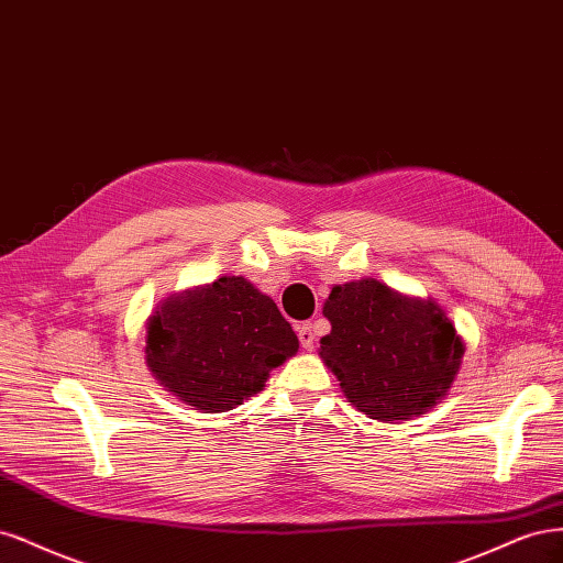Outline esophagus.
Masks as SVG:
<instances>
[{
    "mask_svg": "<svg viewBox=\"0 0 563 563\" xmlns=\"http://www.w3.org/2000/svg\"><path fill=\"white\" fill-rule=\"evenodd\" d=\"M297 336H299L301 346H303L306 351H311V349L316 346V328H313L311 322H301V324H297Z\"/></svg>",
    "mask_w": 563,
    "mask_h": 563,
    "instance_id": "34e87169",
    "label": "esophagus"
}]
</instances>
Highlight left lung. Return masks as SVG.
<instances>
[{
  "label": "left lung",
  "instance_id": "left-lung-1",
  "mask_svg": "<svg viewBox=\"0 0 563 563\" xmlns=\"http://www.w3.org/2000/svg\"><path fill=\"white\" fill-rule=\"evenodd\" d=\"M320 357L346 400L374 421H409L438 405L461 372L465 343L434 299L376 278L334 285Z\"/></svg>",
  "mask_w": 563,
  "mask_h": 563
}]
</instances>
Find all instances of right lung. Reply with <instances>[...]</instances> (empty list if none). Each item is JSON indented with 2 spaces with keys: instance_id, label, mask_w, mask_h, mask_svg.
Listing matches in <instances>:
<instances>
[{
  "instance_id": "obj_1",
  "label": "right lung",
  "mask_w": 563,
  "mask_h": 563,
  "mask_svg": "<svg viewBox=\"0 0 563 563\" xmlns=\"http://www.w3.org/2000/svg\"><path fill=\"white\" fill-rule=\"evenodd\" d=\"M144 362L158 384L203 413L243 405L299 339L276 301L243 276L183 289L147 318Z\"/></svg>"
}]
</instances>
